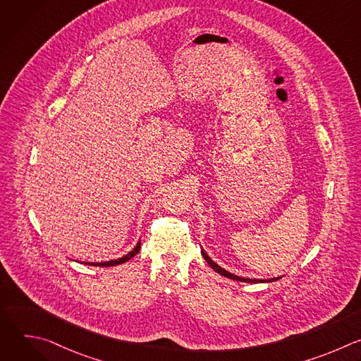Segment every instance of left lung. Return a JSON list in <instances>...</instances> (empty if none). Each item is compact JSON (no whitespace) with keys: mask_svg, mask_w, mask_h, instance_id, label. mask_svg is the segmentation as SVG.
<instances>
[{"mask_svg":"<svg viewBox=\"0 0 361 361\" xmlns=\"http://www.w3.org/2000/svg\"><path fill=\"white\" fill-rule=\"evenodd\" d=\"M201 254H202V257H204V260L207 262L209 264H210V267L214 270V271H217L219 274H221V276H224V277H227V279H231V280H237V281H244V283H259V281H262L263 283V280H252V279H243V277H238V276H235V274H231V273H228V271H226L224 269H221L219 264H216L210 257L205 254V251L204 250H201ZM280 277H276V279H270V280H267V281H276V280H279Z\"/></svg>","mask_w":361,"mask_h":361,"instance_id":"1","label":"left lung"}]
</instances>
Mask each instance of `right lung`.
<instances>
[{
	"label": "right lung",
	"mask_w": 361,
	"mask_h": 361,
	"mask_svg": "<svg viewBox=\"0 0 361 361\" xmlns=\"http://www.w3.org/2000/svg\"><path fill=\"white\" fill-rule=\"evenodd\" d=\"M140 248H141V241H138V244L134 247V250L133 251H130L128 254H126L124 257H121V259H118V260H111V262H106V263H90V266H98V267H111V266H117V264H123V263H126V262H128V260H131L133 257L140 251Z\"/></svg>",
	"instance_id": "add662e5"
}]
</instances>
